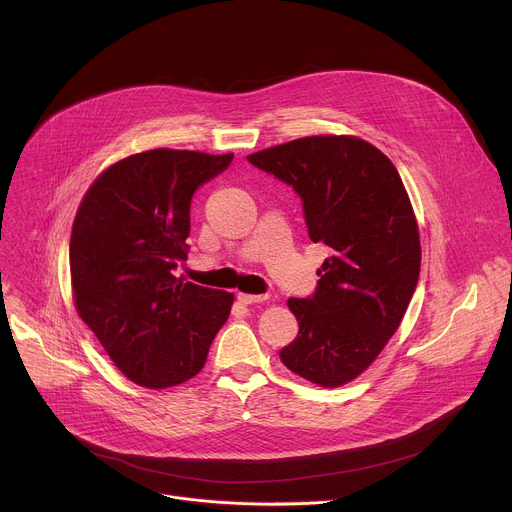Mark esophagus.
<instances>
[{
  "label": "esophagus",
  "mask_w": 512,
  "mask_h": 512,
  "mask_svg": "<svg viewBox=\"0 0 512 512\" xmlns=\"http://www.w3.org/2000/svg\"><path fill=\"white\" fill-rule=\"evenodd\" d=\"M237 300L241 304H263L269 300V294H259V296H253V294H237Z\"/></svg>",
  "instance_id": "esophagus-1"
}]
</instances>
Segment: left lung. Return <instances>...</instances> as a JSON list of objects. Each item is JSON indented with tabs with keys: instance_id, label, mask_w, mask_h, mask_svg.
<instances>
[{
	"instance_id": "obj_1",
	"label": "left lung",
	"mask_w": 512,
	"mask_h": 512,
	"mask_svg": "<svg viewBox=\"0 0 512 512\" xmlns=\"http://www.w3.org/2000/svg\"><path fill=\"white\" fill-rule=\"evenodd\" d=\"M302 198L308 235L330 247L310 298H289L298 338L285 367L320 387L356 379L399 328L419 279L415 214L393 162L369 141L312 135L247 156Z\"/></svg>"
}]
</instances>
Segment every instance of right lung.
Returning a JSON list of instances; mask_svg holds the SVG:
<instances>
[{
    "label": "right lung",
    "mask_w": 512,
    "mask_h": 512,
    "mask_svg": "<svg viewBox=\"0 0 512 512\" xmlns=\"http://www.w3.org/2000/svg\"><path fill=\"white\" fill-rule=\"evenodd\" d=\"M233 154L150 150L107 168L85 194L70 235V279L83 322L115 367L148 389L204 367L233 294L176 277L188 259L194 192Z\"/></svg>",
    "instance_id": "1"
}]
</instances>
